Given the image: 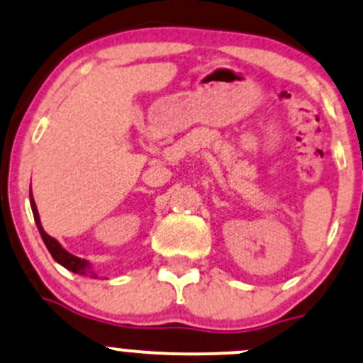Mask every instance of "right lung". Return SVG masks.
I'll return each mask as SVG.
<instances>
[{
    "instance_id": "add662e5",
    "label": "right lung",
    "mask_w": 363,
    "mask_h": 363,
    "mask_svg": "<svg viewBox=\"0 0 363 363\" xmlns=\"http://www.w3.org/2000/svg\"><path fill=\"white\" fill-rule=\"evenodd\" d=\"M29 201H31L33 216H35V222H36V227H38V230H40V236H42L45 246H47V250L50 252V255L54 257L55 262H59L62 267H66L68 271L74 272V274H91L92 278H96L91 262H87L85 259H80V257L71 255L69 252H66V250L62 248L61 242H59L57 239H54L45 233L43 227H42V222H40V215H38V209H36L35 199H33V194H29Z\"/></svg>"
}]
</instances>
